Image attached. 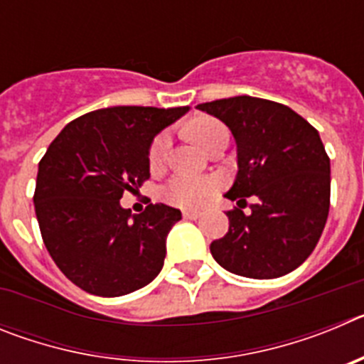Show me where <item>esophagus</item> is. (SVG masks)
Masks as SVG:
<instances>
[{"mask_svg":"<svg viewBox=\"0 0 364 364\" xmlns=\"http://www.w3.org/2000/svg\"><path fill=\"white\" fill-rule=\"evenodd\" d=\"M200 211H191V210H186L184 213H182V217L184 218H189V220H197L198 217H200Z\"/></svg>","mask_w":364,"mask_h":364,"instance_id":"esophagus-1","label":"esophagus"}]
</instances>
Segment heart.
Segmentation results:
<instances>
[{"label":"heart","mask_w":364,"mask_h":364,"mask_svg":"<svg viewBox=\"0 0 364 364\" xmlns=\"http://www.w3.org/2000/svg\"><path fill=\"white\" fill-rule=\"evenodd\" d=\"M188 133L200 147L210 151V147L217 142L222 134H226L228 129L224 124H220L215 118H197L188 125ZM171 136L167 131L153 138L147 153V162L153 171L160 169L166 162L167 151H169ZM218 189V182L211 176H189V175H176L162 188V198L167 204L184 208V210H193L200 208L208 198Z\"/></svg>","instance_id":"heart-1"}]
</instances>
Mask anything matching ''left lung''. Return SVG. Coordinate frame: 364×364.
Masks as SVG:
<instances>
[{
    "mask_svg": "<svg viewBox=\"0 0 364 364\" xmlns=\"http://www.w3.org/2000/svg\"><path fill=\"white\" fill-rule=\"evenodd\" d=\"M230 127L239 173L226 197L230 230L211 255L235 275L275 279L314 252L330 210V159L314 125L286 105L253 96L197 105ZM255 196L252 214L240 205Z\"/></svg>",
    "mask_w": 364,
    "mask_h": 364,
    "instance_id": "left-lung-1",
    "label": "left lung"
}]
</instances>
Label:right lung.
I'll list each match as a JSON object with an SVG mask.
<instances>
[{
  "label": "right lung",
  "mask_w": 364,
  "mask_h": 364,
  "mask_svg": "<svg viewBox=\"0 0 364 364\" xmlns=\"http://www.w3.org/2000/svg\"><path fill=\"white\" fill-rule=\"evenodd\" d=\"M189 107L98 109L69 122L38 166L34 210L56 266L83 291L120 297L149 284L166 259L180 210L149 204L131 215L120 198L149 178L153 138Z\"/></svg>",
  "instance_id": "right-lung-1"
}]
</instances>
